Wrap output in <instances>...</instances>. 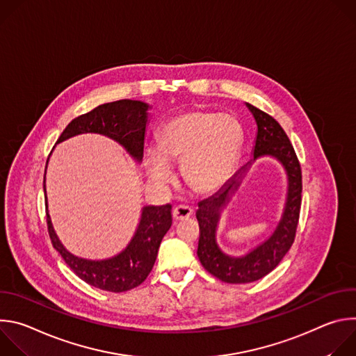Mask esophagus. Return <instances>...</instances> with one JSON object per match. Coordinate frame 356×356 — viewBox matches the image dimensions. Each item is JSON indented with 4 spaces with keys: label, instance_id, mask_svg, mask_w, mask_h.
Segmentation results:
<instances>
[{
    "label": "esophagus",
    "instance_id": "esophagus-1",
    "mask_svg": "<svg viewBox=\"0 0 356 356\" xmlns=\"http://www.w3.org/2000/svg\"><path fill=\"white\" fill-rule=\"evenodd\" d=\"M193 216V210L187 206H179L173 210V220L175 221H183Z\"/></svg>",
    "mask_w": 356,
    "mask_h": 356
}]
</instances>
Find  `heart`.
<instances>
[{"mask_svg":"<svg viewBox=\"0 0 356 356\" xmlns=\"http://www.w3.org/2000/svg\"><path fill=\"white\" fill-rule=\"evenodd\" d=\"M242 145V128L229 114L187 111L170 118L159 131L158 146L143 154L150 183L173 181L172 163L180 162L186 184L198 194L217 193L231 177Z\"/></svg>","mask_w":356,"mask_h":356,"instance_id":"obj_1","label":"heart"}]
</instances>
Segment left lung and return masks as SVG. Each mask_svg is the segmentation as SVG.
<instances>
[{
	"mask_svg": "<svg viewBox=\"0 0 356 356\" xmlns=\"http://www.w3.org/2000/svg\"><path fill=\"white\" fill-rule=\"evenodd\" d=\"M257 122V138L250 161L243 165L214 195L198 202L195 217L200 225L197 257L207 272L225 283H250L270 273L289 252L297 229L301 206V169L296 152L279 122L246 103ZM261 157H272L284 168L288 180L285 207L274 232L239 257L225 254L218 245L220 214L248 168Z\"/></svg>",
	"mask_w": 356,
	"mask_h": 356,
	"instance_id": "obj_1",
	"label": "left lung"
}]
</instances>
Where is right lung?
Masks as SVG:
<instances>
[{
	"mask_svg": "<svg viewBox=\"0 0 356 356\" xmlns=\"http://www.w3.org/2000/svg\"><path fill=\"white\" fill-rule=\"evenodd\" d=\"M149 110L150 106L139 99H118L114 103L101 104L90 113L74 118L62 132L56 143L81 134L104 135L120 143L136 163H140L145 134L149 124ZM46 169L43 191L47 229L54 248L60 253L66 265L81 280L101 290L121 293L139 286L154 268L161 242L172 227V206L142 207L140 218L131 241L117 255L107 259L80 258L69 252L62 243L49 216Z\"/></svg>",
	"mask_w": 356,
	"mask_h": 356,
	"instance_id": "obj_1",
	"label": "right lung"
}]
</instances>
